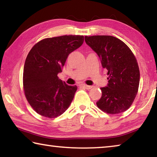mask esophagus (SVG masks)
<instances>
[{"label":"esophagus","instance_id":"1","mask_svg":"<svg viewBox=\"0 0 157 157\" xmlns=\"http://www.w3.org/2000/svg\"><path fill=\"white\" fill-rule=\"evenodd\" d=\"M79 86L81 87H83V88L86 89H91L92 88V86H89V85H86V84H79Z\"/></svg>","mask_w":157,"mask_h":157}]
</instances>
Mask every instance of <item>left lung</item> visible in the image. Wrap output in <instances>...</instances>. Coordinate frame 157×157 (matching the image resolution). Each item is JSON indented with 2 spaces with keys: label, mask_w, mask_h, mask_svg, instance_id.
Listing matches in <instances>:
<instances>
[{
  "label": "left lung",
  "mask_w": 157,
  "mask_h": 157,
  "mask_svg": "<svg viewBox=\"0 0 157 157\" xmlns=\"http://www.w3.org/2000/svg\"><path fill=\"white\" fill-rule=\"evenodd\" d=\"M85 42L97 53L109 75L107 86L100 88L102 97L96 102L98 107L109 114L127 110L139 86L140 71L134 55L123 41L113 36H85Z\"/></svg>",
  "instance_id": "1"
}]
</instances>
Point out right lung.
Wrapping results in <instances>:
<instances>
[{
    "mask_svg": "<svg viewBox=\"0 0 157 157\" xmlns=\"http://www.w3.org/2000/svg\"><path fill=\"white\" fill-rule=\"evenodd\" d=\"M82 35H63L42 39L32 48L23 68V84L26 99L37 113L56 118L70 106L78 89L61 80L68 55L80 47Z\"/></svg>",
    "mask_w": 157,
    "mask_h": 157,
    "instance_id": "obj_1",
    "label": "right lung"
}]
</instances>
